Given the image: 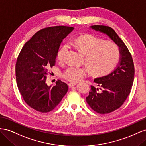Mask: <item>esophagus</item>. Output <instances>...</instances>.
<instances>
[{"label":"esophagus","mask_w":146,"mask_h":146,"mask_svg":"<svg viewBox=\"0 0 146 146\" xmlns=\"http://www.w3.org/2000/svg\"><path fill=\"white\" fill-rule=\"evenodd\" d=\"M76 84H77L76 82H71V83H69L68 84V85H69V88H72V87H73V86H74L75 85H76Z\"/></svg>","instance_id":"obj_1"}]
</instances>
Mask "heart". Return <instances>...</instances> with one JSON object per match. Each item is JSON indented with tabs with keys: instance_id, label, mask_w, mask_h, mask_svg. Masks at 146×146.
<instances>
[{
	"instance_id": "heart-1",
	"label": "heart",
	"mask_w": 146,
	"mask_h": 146,
	"mask_svg": "<svg viewBox=\"0 0 146 146\" xmlns=\"http://www.w3.org/2000/svg\"><path fill=\"white\" fill-rule=\"evenodd\" d=\"M74 44L83 54L86 55V62L91 74L95 76H104L116 67L119 59L117 47L110 42H104L101 39L92 35H83L74 41ZM68 45L60 47L57 59L63 61L68 49ZM89 72L88 68L71 65L63 73V77L70 82L81 80Z\"/></svg>"
}]
</instances>
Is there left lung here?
<instances>
[{
    "label": "left lung",
    "mask_w": 146,
    "mask_h": 146,
    "mask_svg": "<svg viewBox=\"0 0 146 146\" xmlns=\"http://www.w3.org/2000/svg\"><path fill=\"white\" fill-rule=\"evenodd\" d=\"M90 28L106 35L119 47V60L111 72L94 78L97 86H91L86 102L100 114H107L119 108L129 95L134 80L135 68L130 53L112 28L104 25H91Z\"/></svg>",
    "instance_id": "obj_1"
}]
</instances>
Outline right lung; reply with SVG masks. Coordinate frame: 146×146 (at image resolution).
I'll return each mask as SVG.
<instances>
[{
	"label": "right lung",
	"mask_w": 146,
	"mask_h": 146,
	"mask_svg": "<svg viewBox=\"0 0 146 146\" xmlns=\"http://www.w3.org/2000/svg\"><path fill=\"white\" fill-rule=\"evenodd\" d=\"M74 29L56 26L39 30L25 44L17 59L19 91L27 104L38 111H52L68 90L67 84L60 80L53 87L46 82L48 69L55 64L61 43Z\"/></svg>",
	"instance_id": "right-lung-1"
}]
</instances>
